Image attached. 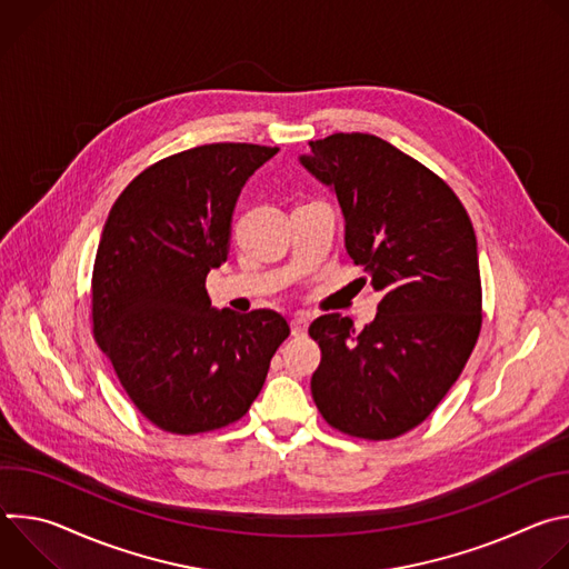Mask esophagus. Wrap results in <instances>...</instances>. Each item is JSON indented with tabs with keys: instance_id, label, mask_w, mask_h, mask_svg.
Returning a JSON list of instances; mask_svg holds the SVG:
<instances>
[{
	"instance_id": "obj_1",
	"label": "esophagus",
	"mask_w": 569,
	"mask_h": 569,
	"mask_svg": "<svg viewBox=\"0 0 569 569\" xmlns=\"http://www.w3.org/2000/svg\"><path fill=\"white\" fill-rule=\"evenodd\" d=\"M308 321H310V315L308 312H297L292 319H290V331L295 338L299 336H306L308 331Z\"/></svg>"
}]
</instances>
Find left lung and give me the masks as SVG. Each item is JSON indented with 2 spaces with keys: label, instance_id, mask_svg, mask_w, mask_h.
Segmentation results:
<instances>
[{
  "label": "left lung",
  "instance_id": "1",
  "mask_svg": "<svg viewBox=\"0 0 569 569\" xmlns=\"http://www.w3.org/2000/svg\"><path fill=\"white\" fill-rule=\"evenodd\" d=\"M299 161L338 196L345 248L382 292L376 319L360 333L340 312L310 323L321 349L312 400L345 435L400 437L432 415L477 342L472 222L439 176L376 134L310 141Z\"/></svg>",
  "mask_w": 569,
  "mask_h": 569
}]
</instances>
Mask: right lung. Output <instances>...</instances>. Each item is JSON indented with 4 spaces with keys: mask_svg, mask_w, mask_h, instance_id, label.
<instances>
[{
    "mask_svg": "<svg viewBox=\"0 0 569 569\" xmlns=\"http://www.w3.org/2000/svg\"><path fill=\"white\" fill-rule=\"evenodd\" d=\"M279 148L207 143L157 161L117 198L92 274L94 338L134 408L198 435L246 417L290 336L274 310L213 308L240 189Z\"/></svg>",
    "mask_w": 569,
    "mask_h": 569,
    "instance_id": "1",
    "label": "right lung"
}]
</instances>
